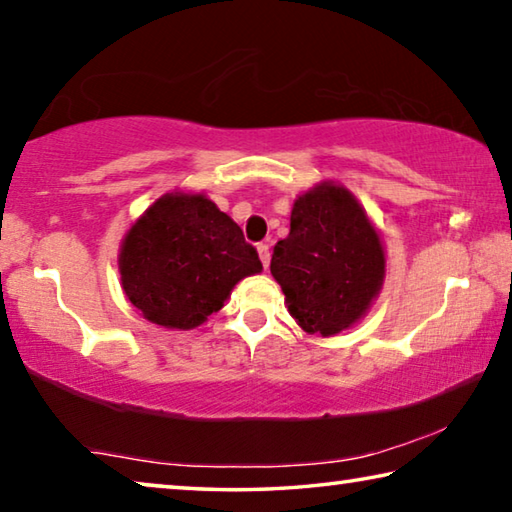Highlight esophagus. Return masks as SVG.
<instances>
[{"mask_svg": "<svg viewBox=\"0 0 512 512\" xmlns=\"http://www.w3.org/2000/svg\"><path fill=\"white\" fill-rule=\"evenodd\" d=\"M257 253H259V259H262L264 268H268V264H271V250H268V244H259Z\"/></svg>", "mask_w": 512, "mask_h": 512, "instance_id": "esophagus-1", "label": "esophagus"}]
</instances>
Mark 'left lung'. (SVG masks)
<instances>
[{"mask_svg": "<svg viewBox=\"0 0 512 512\" xmlns=\"http://www.w3.org/2000/svg\"><path fill=\"white\" fill-rule=\"evenodd\" d=\"M271 273L296 323L307 334L334 336L366 316L384 284L386 257L352 192L320 183L293 203L289 237L275 244Z\"/></svg>", "mask_w": 512, "mask_h": 512, "instance_id": "1", "label": "left lung"}]
</instances>
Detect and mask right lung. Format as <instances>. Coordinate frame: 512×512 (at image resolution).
Wrapping results in <instances>:
<instances>
[{
  "mask_svg": "<svg viewBox=\"0 0 512 512\" xmlns=\"http://www.w3.org/2000/svg\"><path fill=\"white\" fill-rule=\"evenodd\" d=\"M259 271L257 250L205 194L160 196L119 248L128 300L146 320L169 329L203 325L239 280Z\"/></svg>",
  "mask_w": 512,
  "mask_h": 512,
  "instance_id": "right-lung-1",
  "label": "right lung"
}]
</instances>
